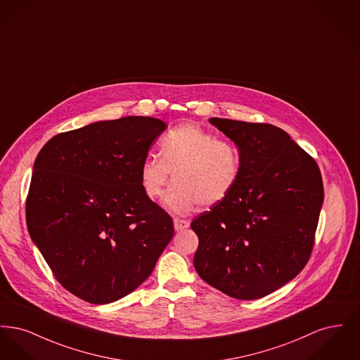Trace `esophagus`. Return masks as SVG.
I'll return each instance as SVG.
<instances>
[{"label":"esophagus","mask_w":360,"mask_h":360,"mask_svg":"<svg viewBox=\"0 0 360 360\" xmlns=\"http://www.w3.org/2000/svg\"><path fill=\"white\" fill-rule=\"evenodd\" d=\"M188 221L186 220H182V219H174V228H175V231H184V229H186L188 228Z\"/></svg>","instance_id":"1"}]
</instances>
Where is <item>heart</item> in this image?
I'll return each instance as SVG.
<instances>
[{"mask_svg":"<svg viewBox=\"0 0 360 360\" xmlns=\"http://www.w3.org/2000/svg\"><path fill=\"white\" fill-rule=\"evenodd\" d=\"M160 155H148L140 166V186L147 198H162L170 179L175 181L166 204L188 214L198 205L223 202L239 181L238 147L195 124H181L159 143Z\"/></svg>","mask_w":360,"mask_h":360,"instance_id":"obj_1","label":"heart"}]
</instances>
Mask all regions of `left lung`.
Wrapping results in <instances>:
<instances>
[{
	"label": "left lung",
	"mask_w": 360,
	"mask_h": 360,
	"mask_svg": "<svg viewBox=\"0 0 360 360\" xmlns=\"http://www.w3.org/2000/svg\"><path fill=\"white\" fill-rule=\"evenodd\" d=\"M239 148L238 184L191 221L194 267L217 290L257 300L307 266L324 201L316 160L271 124L209 119Z\"/></svg>",
	"instance_id": "left-lung-1"
}]
</instances>
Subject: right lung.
Here are the masks:
<instances>
[{
  "mask_svg": "<svg viewBox=\"0 0 360 360\" xmlns=\"http://www.w3.org/2000/svg\"><path fill=\"white\" fill-rule=\"evenodd\" d=\"M166 128L144 116L98 121L52 137L34 160L30 235L56 281L86 302L135 290L174 236L172 217L144 195L139 178Z\"/></svg>",
  "mask_w": 360,
  "mask_h": 360,
  "instance_id": "1",
  "label": "right lung"
}]
</instances>
